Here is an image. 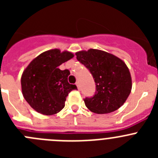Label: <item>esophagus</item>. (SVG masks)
<instances>
[{"mask_svg":"<svg viewBox=\"0 0 158 158\" xmlns=\"http://www.w3.org/2000/svg\"><path fill=\"white\" fill-rule=\"evenodd\" d=\"M76 85H77V87L78 90H80L81 88H80V85H79V82H78V81L76 82Z\"/></svg>","mask_w":158,"mask_h":158,"instance_id":"1","label":"esophagus"}]
</instances>
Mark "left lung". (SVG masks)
I'll use <instances>...</instances> for the list:
<instances>
[{
  "label": "left lung",
  "mask_w": 158,
  "mask_h": 158,
  "mask_svg": "<svg viewBox=\"0 0 158 158\" xmlns=\"http://www.w3.org/2000/svg\"><path fill=\"white\" fill-rule=\"evenodd\" d=\"M75 54L89 69L96 83L95 96L84 100L86 107L96 114H107L123 106L132 89L131 73L126 63L114 54L97 49Z\"/></svg>",
  "instance_id": "obj_1"
}]
</instances>
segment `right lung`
<instances>
[{"label":"right lung","mask_w":158,"mask_h":158,"mask_svg":"<svg viewBox=\"0 0 158 158\" xmlns=\"http://www.w3.org/2000/svg\"><path fill=\"white\" fill-rule=\"evenodd\" d=\"M73 57L72 52L52 49L38 55L23 70L22 93L35 111L52 115L63 109L66 96L77 86L68 82L69 71L58 67Z\"/></svg>","instance_id":"right-lung-1"}]
</instances>
